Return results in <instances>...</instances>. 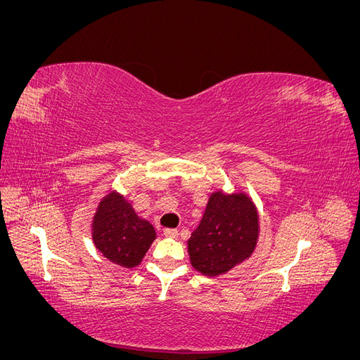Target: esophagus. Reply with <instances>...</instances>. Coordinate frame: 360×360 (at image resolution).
<instances>
[{
    "instance_id": "esophagus-1",
    "label": "esophagus",
    "mask_w": 360,
    "mask_h": 360,
    "mask_svg": "<svg viewBox=\"0 0 360 360\" xmlns=\"http://www.w3.org/2000/svg\"><path fill=\"white\" fill-rule=\"evenodd\" d=\"M163 234H165V237H169V238L179 237V231L176 230V228H165V230H163Z\"/></svg>"
}]
</instances>
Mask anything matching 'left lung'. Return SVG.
I'll return each instance as SVG.
<instances>
[{
  "mask_svg": "<svg viewBox=\"0 0 360 360\" xmlns=\"http://www.w3.org/2000/svg\"><path fill=\"white\" fill-rule=\"evenodd\" d=\"M258 214L245 193H213L188 250L193 269L207 276L225 274L254 252Z\"/></svg>",
  "mask_w": 360,
  "mask_h": 360,
  "instance_id": "obj_1",
  "label": "left lung"
}]
</instances>
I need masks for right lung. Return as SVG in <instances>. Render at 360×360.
Returning a JSON list of instances; mask_svg holds the SVG:
<instances>
[{"label":"right lung","mask_w":360,"mask_h":360,"mask_svg":"<svg viewBox=\"0 0 360 360\" xmlns=\"http://www.w3.org/2000/svg\"><path fill=\"white\" fill-rule=\"evenodd\" d=\"M155 238L153 225L138 217L123 197L112 192L102 200L93 221V240L108 259L122 267H135Z\"/></svg>","instance_id":"right-lung-1"}]
</instances>
